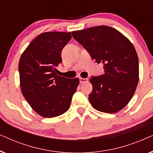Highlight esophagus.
<instances>
[{
  "instance_id": "1",
  "label": "esophagus",
  "mask_w": 153,
  "mask_h": 153,
  "mask_svg": "<svg viewBox=\"0 0 153 153\" xmlns=\"http://www.w3.org/2000/svg\"><path fill=\"white\" fill-rule=\"evenodd\" d=\"M88 81V79H83V78H79V82L80 83H86Z\"/></svg>"
}]
</instances>
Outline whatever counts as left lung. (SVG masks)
<instances>
[{
	"instance_id": "1",
	"label": "left lung",
	"mask_w": 153,
	"mask_h": 153,
	"mask_svg": "<svg viewBox=\"0 0 153 153\" xmlns=\"http://www.w3.org/2000/svg\"><path fill=\"white\" fill-rule=\"evenodd\" d=\"M104 74L92 76L89 101L100 111L114 114L129 103L139 82V58L131 42L111 27L99 26L72 32Z\"/></svg>"
}]
</instances>
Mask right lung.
<instances>
[{"label":"right lung","mask_w":153,"mask_h":153,"mask_svg":"<svg viewBox=\"0 0 153 153\" xmlns=\"http://www.w3.org/2000/svg\"><path fill=\"white\" fill-rule=\"evenodd\" d=\"M72 38L71 32L41 33L29 44L19 63L23 95L35 112L45 118L62 115L70 108L79 83L57 74L61 52Z\"/></svg>","instance_id":"add662e5"}]
</instances>
